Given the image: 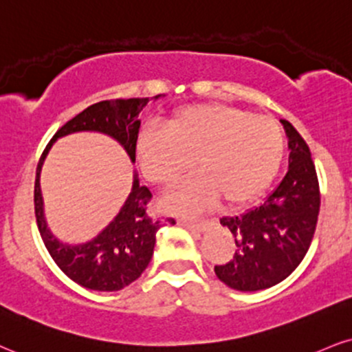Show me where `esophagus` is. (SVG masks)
I'll use <instances>...</instances> for the list:
<instances>
[{"mask_svg":"<svg viewBox=\"0 0 352 352\" xmlns=\"http://www.w3.org/2000/svg\"><path fill=\"white\" fill-rule=\"evenodd\" d=\"M180 226L187 228V230L193 231H205L206 230V221H188V219H180Z\"/></svg>","mask_w":352,"mask_h":352,"instance_id":"obj_1","label":"esophagus"}]
</instances>
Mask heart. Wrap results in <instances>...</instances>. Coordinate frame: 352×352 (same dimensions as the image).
<instances>
[{"instance_id": "1", "label": "heart", "mask_w": 352, "mask_h": 352, "mask_svg": "<svg viewBox=\"0 0 352 352\" xmlns=\"http://www.w3.org/2000/svg\"><path fill=\"white\" fill-rule=\"evenodd\" d=\"M167 131L147 129L139 135L138 159L146 179L168 188L193 170L187 182L165 198V206L195 213L218 197L232 206L244 205L269 187L282 164L283 133L265 114L223 103L177 109Z\"/></svg>"}]
</instances>
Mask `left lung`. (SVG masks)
Returning a JSON list of instances; mask_svg holds the SVG:
<instances>
[{
    "mask_svg": "<svg viewBox=\"0 0 352 352\" xmlns=\"http://www.w3.org/2000/svg\"><path fill=\"white\" fill-rule=\"evenodd\" d=\"M289 138V170L257 208L219 223L234 236V256L214 274L234 290H264L298 267L310 248L320 213V185L310 149L298 131L282 120Z\"/></svg>",
    "mask_w": 352,
    "mask_h": 352,
    "instance_id": "1",
    "label": "left lung"
}]
</instances>
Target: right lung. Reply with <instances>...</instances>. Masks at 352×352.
Instances as JSON below:
<instances>
[{"label":"right lung","mask_w":352,"mask_h":352,"mask_svg":"<svg viewBox=\"0 0 352 352\" xmlns=\"http://www.w3.org/2000/svg\"><path fill=\"white\" fill-rule=\"evenodd\" d=\"M160 95L154 96L155 100ZM149 103V98L107 100L91 104L77 116L67 121L42 152L36 172L34 185V210H36L37 228L45 248L58 269L78 285L98 292H118L135 278L149 265L154 254L155 234L162 226L160 219L147 213L152 193L147 187L139 185L138 173H134L133 190L124 201L116 218L100 232L96 238L83 244H63L49 231L44 218V201L41 193V168L45 155L58 138L80 133L96 131L111 135L124 147L131 160H135V144L141 128L139 113ZM173 221V219H167ZM175 223V221H173Z\"/></svg>","instance_id":"obj_1"}]
</instances>
